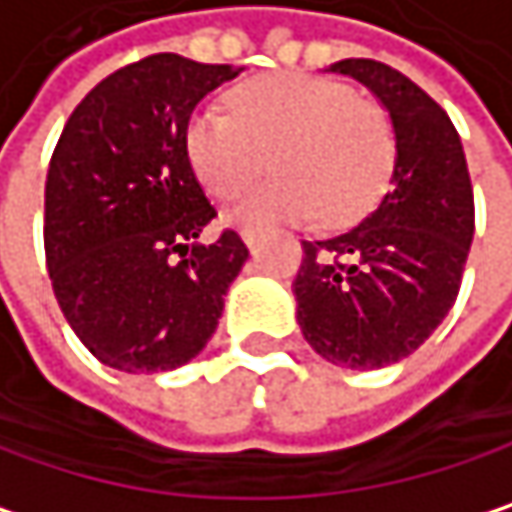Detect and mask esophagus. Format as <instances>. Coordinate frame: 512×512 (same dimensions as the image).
<instances>
[{
    "label": "esophagus",
    "mask_w": 512,
    "mask_h": 512,
    "mask_svg": "<svg viewBox=\"0 0 512 512\" xmlns=\"http://www.w3.org/2000/svg\"><path fill=\"white\" fill-rule=\"evenodd\" d=\"M242 242L254 251V248H258V242H261V233H258V230H251V227H245V230H242Z\"/></svg>",
    "instance_id": "34e87169"
}]
</instances>
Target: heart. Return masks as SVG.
Returning <instances> with one entry per match:
<instances>
[{
  "mask_svg": "<svg viewBox=\"0 0 512 512\" xmlns=\"http://www.w3.org/2000/svg\"><path fill=\"white\" fill-rule=\"evenodd\" d=\"M185 152L203 188L221 200L245 191L267 161L276 167L279 176L236 203L239 224H351L381 200L396 137L378 101L354 95L339 80L279 71L236 86L230 110H194Z\"/></svg>",
  "mask_w": 512,
  "mask_h": 512,
  "instance_id": "heart-1",
  "label": "heart"
}]
</instances>
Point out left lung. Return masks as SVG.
Wrapping results in <instances>:
<instances>
[{
	"label": "left lung",
	"mask_w": 512,
	"mask_h": 512,
	"mask_svg": "<svg viewBox=\"0 0 512 512\" xmlns=\"http://www.w3.org/2000/svg\"><path fill=\"white\" fill-rule=\"evenodd\" d=\"M330 71L387 107L396 167L366 221L303 242L297 321L324 360L381 369L414 354L453 309L474 239V188L456 125L414 80L375 59H342Z\"/></svg>",
	"instance_id": "obj_1"
}]
</instances>
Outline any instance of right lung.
Wrapping results in <instances>:
<instances>
[{"instance_id": "obj_1", "label": "right lung", "mask_w": 512, "mask_h": 512, "mask_svg": "<svg viewBox=\"0 0 512 512\" xmlns=\"http://www.w3.org/2000/svg\"><path fill=\"white\" fill-rule=\"evenodd\" d=\"M239 68L155 53L68 116L44 185V254L77 339L119 372H167L212 339L248 248L215 218L185 152L197 101Z\"/></svg>"}]
</instances>
